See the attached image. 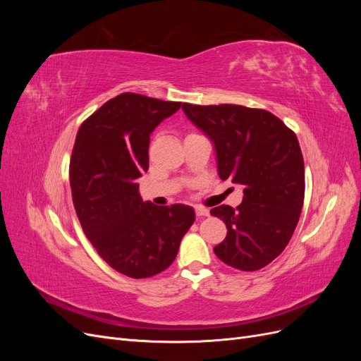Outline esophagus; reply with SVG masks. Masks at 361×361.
Returning <instances> with one entry per match:
<instances>
[{
  "instance_id": "esophagus-1",
  "label": "esophagus",
  "mask_w": 361,
  "mask_h": 361,
  "mask_svg": "<svg viewBox=\"0 0 361 361\" xmlns=\"http://www.w3.org/2000/svg\"><path fill=\"white\" fill-rule=\"evenodd\" d=\"M195 215L197 216H207L209 215V209H206L203 206H195Z\"/></svg>"
}]
</instances>
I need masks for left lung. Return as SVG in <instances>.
<instances>
[{
    "instance_id": "left-lung-1",
    "label": "left lung",
    "mask_w": 361,
    "mask_h": 361,
    "mask_svg": "<svg viewBox=\"0 0 361 361\" xmlns=\"http://www.w3.org/2000/svg\"><path fill=\"white\" fill-rule=\"evenodd\" d=\"M182 110L212 141L218 176L244 187L236 209H211L227 227L214 253L241 271L267 267L286 248L302 209L304 159L297 135L259 108L183 104Z\"/></svg>"
}]
</instances>
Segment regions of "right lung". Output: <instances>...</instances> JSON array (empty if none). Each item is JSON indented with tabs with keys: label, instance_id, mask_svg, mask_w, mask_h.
<instances>
[{
	"label": "right lung",
	"instance_id": "obj_1",
	"mask_svg": "<svg viewBox=\"0 0 361 361\" xmlns=\"http://www.w3.org/2000/svg\"><path fill=\"white\" fill-rule=\"evenodd\" d=\"M180 108L122 93L81 125L72 150V200L85 236L108 265L133 279L167 269L195 220L187 204L143 202L137 179L149 169L150 134Z\"/></svg>",
	"mask_w": 361,
	"mask_h": 361
}]
</instances>
